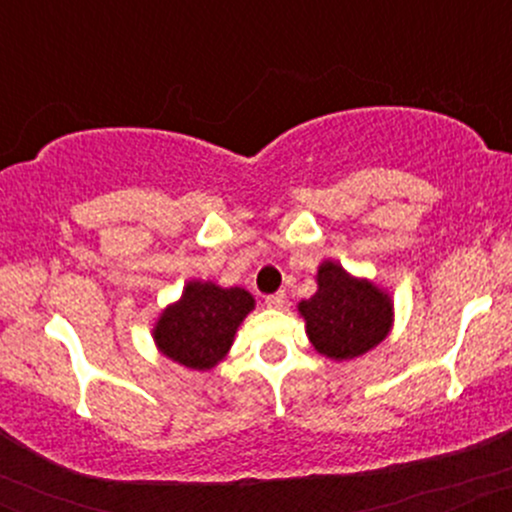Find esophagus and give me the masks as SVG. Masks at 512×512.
Returning a JSON list of instances; mask_svg holds the SVG:
<instances>
[{
  "mask_svg": "<svg viewBox=\"0 0 512 512\" xmlns=\"http://www.w3.org/2000/svg\"><path fill=\"white\" fill-rule=\"evenodd\" d=\"M264 305H267V308H274V310L284 308V305H286V293L279 291V293H274V296H267V298H264Z\"/></svg>",
  "mask_w": 512,
  "mask_h": 512,
  "instance_id": "1",
  "label": "esophagus"
}]
</instances>
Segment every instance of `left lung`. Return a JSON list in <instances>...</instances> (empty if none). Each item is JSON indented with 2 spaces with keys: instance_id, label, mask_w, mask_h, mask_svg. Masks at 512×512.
Listing matches in <instances>:
<instances>
[{
  "instance_id": "left-lung-1",
  "label": "left lung",
  "mask_w": 512,
  "mask_h": 512,
  "mask_svg": "<svg viewBox=\"0 0 512 512\" xmlns=\"http://www.w3.org/2000/svg\"><path fill=\"white\" fill-rule=\"evenodd\" d=\"M315 284L317 291L296 308L317 354L330 361H351L385 342L395 325L390 291L366 276L346 272L334 260L320 262Z\"/></svg>"
}]
</instances>
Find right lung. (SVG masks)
Listing matches in <instances>:
<instances>
[{
    "mask_svg": "<svg viewBox=\"0 0 512 512\" xmlns=\"http://www.w3.org/2000/svg\"><path fill=\"white\" fill-rule=\"evenodd\" d=\"M255 310V298L240 286L190 279L178 301L156 317L154 344L158 354L190 370H211L226 358L238 327Z\"/></svg>",
    "mask_w": 512,
    "mask_h": 512,
    "instance_id": "right-lung-1",
    "label": "right lung"
}]
</instances>
